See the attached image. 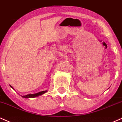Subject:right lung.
<instances>
[{
	"mask_svg": "<svg viewBox=\"0 0 122 122\" xmlns=\"http://www.w3.org/2000/svg\"><path fill=\"white\" fill-rule=\"evenodd\" d=\"M10 86L11 87L12 89L14 90V88H13V87L11 86V85H10ZM47 92V90H46V91H41V92H39L38 93H35V94H27V95H20V96L23 98H36V97H39V96L43 95V94H44V93H46Z\"/></svg>",
	"mask_w": 122,
	"mask_h": 122,
	"instance_id": "1",
	"label": "right lung"
}]
</instances>
